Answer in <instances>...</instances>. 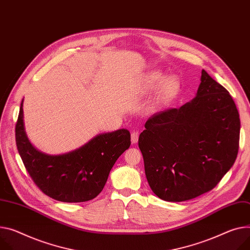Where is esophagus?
<instances>
[{"instance_id":"1","label":"esophagus","mask_w":250,"mask_h":250,"mask_svg":"<svg viewBox=\"0 0 250 250\" xmlns=\"http://www.w3.org/2000/svg\"><path fill=\"white\" fill-rule=\"evenodd\" d=\"M138 138H139L138 131H134V132L131 133V142H132V144H136L138 142Z\"/></svg>"}]
</instances>
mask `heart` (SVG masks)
<instances>
[{"instance_id": "1", "label": "heart", "mask_w": 250, "mask_h": 250, "mask_svg": "<svg viewBox=\"0 0 250 250\" xmlns=\"http://www.w3.org/2000/svg\"><path fill=\"white\" fill-rule=\"evenodd\" d=\"M163 75L159 72L151 73L145 80L144 88L146 90L154 89L159 83L162 81ZM163 82L157 88L154 96H153L151 101L149 102L148 108L150 110H156L167 104L172 98L174 97L179 90L180 84L178 79L174 76H169L164 78Z\"/></svg>"}]
</instances>
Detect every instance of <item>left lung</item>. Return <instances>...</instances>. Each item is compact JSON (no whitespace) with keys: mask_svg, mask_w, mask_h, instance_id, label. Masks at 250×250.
I'll use <instances>...</instances> for the list:
<instances>
[{"mask_svg":"<svg viewBox=\"0 0 250 250\" xmlns=\"http://www.w3.org/2000/svg\"><path fill=\"white\" fill-rule=\"evenodd\" d=\"M138 146L152 191L181 202L213 189L235 162L240 119L228 91L201 71L195 97L155 114Z\"/></svg>","mask_w":250,"mask_h":250,"instance_id":"8db88e82","label":"left lung"}]
</instances>
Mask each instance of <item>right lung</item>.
Masks as SVG:
<instances>
[{
    "label": "right lung",
    "instance_id": "add662e5",
    "mask_svg": "<svg viewBox=\"0 0 250 250\" xmlns=\"http://www.w3.org/2000/svg\"><path fill=\"white\" fill-rule=\"evenodd\" d=\"M22 100L16 125L17 148L30 176L46 195L62 202H84L103 190L110 171L130 147V132L119 129L98 134L81 147L51 155L29 140Z\"/></svg>",
    "mask_w": 250,
    "mask_h": 250
}]
</instances>
